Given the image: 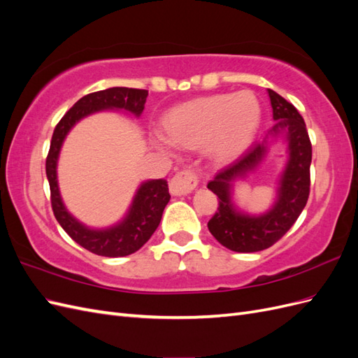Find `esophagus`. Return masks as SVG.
<instances>
[{
  "mask_svg": "<svg viewBox=\"0 0 358 358\" xmlns=\"http://www.w3.org/2000/svg\"><path fill=\"white\" fill-rule=\"evenodd\" d=\"M199 185V178L191 170H182L176 173L170 180V192L173 196H188Z\"/></svg>",
  "mask_w": 358,
  "mask_h": 358,
  "instance_id": "1",
  "label": "esophagus"
}]
</instances>
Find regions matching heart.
Masks as SVG:
<instances>
[{
	"instance_id": "obj_1",
	"label": "heart",
	"mask_w": 358,
	"mask_h": 358,
	"mask_svg": "<svg viewBox=\"0 0 358 358\" xmlns=\"http://www.w3.org/2000/svg\"><path fill=\"white\" fill-rule=\"evenodd\" d=\"M262 121V109L251 92L216 94L183 103L170 110L164 121L167 137L158 134L157 145L170 142L182 148L206 143L218 158H231L251 143Z\"/></svg>"
}]
</instances>
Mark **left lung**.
Here are the masks:
<instances>
[{
  "label": "left lung",
  "instance_id": "left-lung-1",
  "mask_svg": "<svg viewBox=\"0 0 358 358\" xmlns=\"http://www.w3.org/2000/svg\"><path fill=\"white\" fill-rule=\"evenodd\" d=\"M273 109L275 127L272 138L287 140L288 159L279 179L276 201L272 209L262 215L241 212L233 203V182L245 178L267 154L268 143L254 145L233 164L216 173L208 188L218 196V210L208 222L209 231L222 246L234 252H258L276 243L297 221L309 199L312 145L301 115L284 96L268 90Z\"/></svg>",
  "mask_w": 358,
  "mask_h": 358
}]
</instances>
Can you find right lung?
Masks as SVG:
<instances>
[{"mask_svg":"<svg viewBox=\"0 0 358 358\" xmlns=\"http://www.w3.org/2000/svg\"><path fill=\"white\" fill-rule=\"evenodd\" d=\"M146 96V90L122 88V86L85 95L62 116L52 136L50 149L46 158V175L50 187L53 215L64 231L76 243L96 255L125 257L138 251L150 239V236L159 225L162 212L170 200L167 180L152 179L143 182L138 187L133 203L121 222L109 227V229H90L76 220L62 203L57 179L59 150L70 129L85 116L100 110L122 109L138 117L145 109Z\"/></svg>","mask_w":358,"mask_h":358,"instance_id":"1","label":"right lung"}]
</instances>
